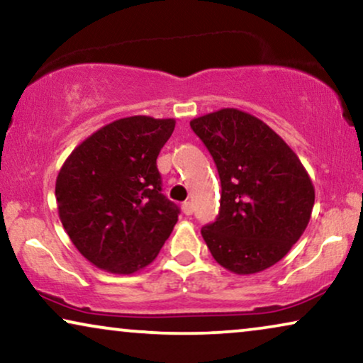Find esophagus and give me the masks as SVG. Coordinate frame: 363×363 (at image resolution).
Instances as JSON below:
<instances>
[{
	"instance_id": "34e87169",
	"label": "esophagus",
	"mask_w": 363,
	"mask_h": 363,
	"mask_svg": "<svg viewBox=\"0 0 363 363\" xmlns=\"http://www.w3.org/2000/svg\"><path fill=\"white\" fill-rule=\"evenodd\" d=\"M182 212L186 213V216H191V213L194 212L192 203H191V202H184V203H182Z\"/></svg>"
}]
</instances>
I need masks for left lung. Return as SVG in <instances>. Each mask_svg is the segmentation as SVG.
I'll list each match as a JSON object with an SVG mask.
<instances>
[{
    "instance_id": "left-lung-1",
    "label": "left lung",
    "mask_w": 363,
    "mask_h": 363,
    "mask_svg": "<svg viewBox=\"0 0 363 363\" xmlns=\"http://www.w3.org/2000/svg\"><path fill=\"white\" fill-rule=\"evenodd\" d=\"M220 177V211L202 227L216 262L235 274L278 263L308 227L314 186L296 152L267 123L237 108L191 121Z\"/></svg>"
}]
</instances>
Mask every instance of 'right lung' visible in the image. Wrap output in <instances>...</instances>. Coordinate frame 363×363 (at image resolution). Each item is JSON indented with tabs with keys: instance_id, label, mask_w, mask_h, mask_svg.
Returning a JSON list of instances; mask_svg holds the SVG:
<instances>
[{
	"instance_id": "right-lung-1",
	"label": "right lung",
	"mask_w": 363,
	"mask_h": 363,
	"mask_svg": "<svg viewBox=\"0 0 363 363\" xmlns=\"http://www.w3.org/2000/svg\"><path fill=\"white\" fill-rule=\"evenodd\" d=\"M174 126V118H120L82 141L60 167V222L96 268L140 272L169 238L179 207L161 194L156 160Z\"/></svg>"
}]
</instances>
